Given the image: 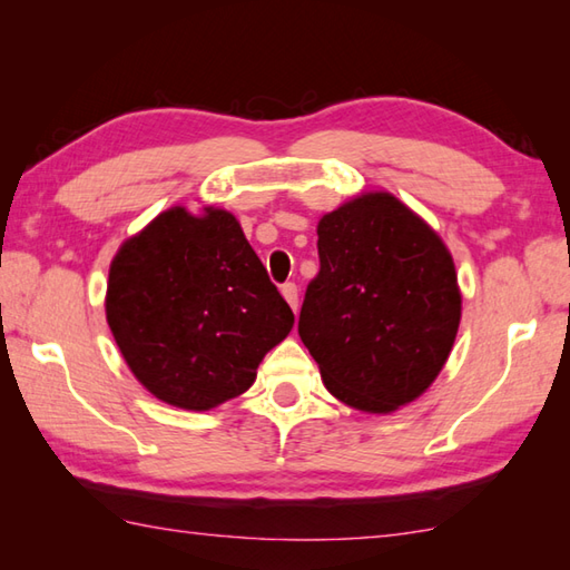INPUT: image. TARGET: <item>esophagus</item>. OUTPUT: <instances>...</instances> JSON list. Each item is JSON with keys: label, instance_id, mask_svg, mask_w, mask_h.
I'll return each mask as SVG.
<instances>
[{"label": "esophagus", "instance_id": "1", "mask_svg": "<svg viewBox=\"0 0 570 570\" xmlns=\"http://www.w3.org/2000/svg\"><path fill=\"white\" fill-rule=\"evenodd\" d=\"M282 296L286 298V304L294 308V313L298 311V288H296V284H284L282 286Z\"/></svg>", "mask_w": 570, "mask_h": 570}]
</instances>
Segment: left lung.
Here are the masks:
<instances>
[{"mask_svg":"<svg viewBox=\"0 0 570 570\" xmlns=\"http://www.w3.org/2000/svg\"><path fill=\"white\" fill-rule=\"evenodd\" d=\"M321 272L298 335L325 390L392 414L429 390L460 325V288L439 233L386 190L360 193L318 220Z\"/></svg>","mask_w":570,"mask_h":570,"instance_id":"left-lung-1","label":"left lung"}]
</instances>
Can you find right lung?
I'll return each mask as SVG.
<instances>
[{
	"mask_svg": "<svg viewBox=\"0 0 570 570\" xmlns=\"http://www.w3.org/2000/svg\"><path fill=\"white\" fill-rule=\"evenodd\" d=\"M105 313L131 374L161 399L208 411L247 392L294 328L237 217L174 205L122 242Z\"/></svg>",
	"mask_w": 570,
	"mask_h": 570,
	"instance_id": "right-lung-1",
	"label": "right lung"
}]
</instances>
